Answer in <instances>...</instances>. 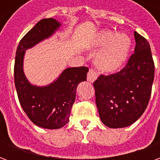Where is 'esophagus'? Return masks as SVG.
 <instances>
[{"label": "esophagus", "instance_id": "esophagus-1", "mask_svg": "<svg viewBox=\"0 0 160 160\" xmlns=\"http://www.w3.org/2000/svg\"><path fill=\"white\" fill-rule=\"evenodd\" d=\"M98 76V73L95 69H92L91 68L89 70V72L87 73V80L90 82H93L97 80Z\"/></svg>", "mask_w": 160, "mask_h": 160}]
</instances>
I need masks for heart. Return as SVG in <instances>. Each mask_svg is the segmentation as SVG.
<instances>
[{"mask_svg": "<svg viewBox=\"0 0 160 160\" xmlns=\"http://www.w3.org/2000/svg\"><path fill=\"white\" fill-rule=\"evenodd\" d=\"M106 44L97 56V63L104 71H114L122 64L127 57L130 47V39L125 34H116L111 31H104L95 42L101 47Z\"/></svg>", "mask_w": 160, "mask_h": 160, "instance_id": "heart-1", "label": "heart"}]
</instances>
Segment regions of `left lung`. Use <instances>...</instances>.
<instances>
[{
	"label": "left lung",
	"mask_w": 160,
	"mask_h": 160,
	"mask_svg": "<svg viewBox=\"0 0 160 160\" xmlns=\"http://www.w3.org/2000/svg\"><path fill=\"white\" fill-rule=\"evenodd\" d=\"M134 52L123 68L94 81L102 122L112 128H125L141 118L148 107L154 79V62L148 40L136 32Z\"/></svg>",
	"instance_id": "8db88e82"
}]
</instances>
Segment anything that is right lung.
Instances as JSON below:
<instances>
[{
	"instance_id": "add662e5",
	"label": "right lung",
	"mask_w": 160,
	"mask_h": 160,
	"mask_svg": "<svg viewBox=\"0 0 160 160\" xmlns=\"http://www.w3.org/2000/svg\"><path fill=\"white\" fill-rule=\"evenodd\" d=\"M60 26L55 19H41L20 40L14 62V83L21 107L33 123L38 127L57 129L69 120L75 100L78 84L87 80V67L68 68L58 80L44 87H34L27 81L23 72L26 49L52 35Z\"/></svg>"
}]
</instances>
